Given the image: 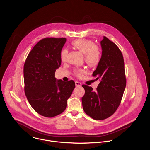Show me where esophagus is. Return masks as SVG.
<instances>
[{"mask_svg": "<svg viewBox=\"0 0 150 150\" xmlns=\"http://www.w3.org/2000/svg\"><path fill=\"white\" fill-rule=\"evenodd\" d=\"M75 85H76V87H81V85H82V84H81L79 82L76 81V82H75Z\"/></svg>", "mask_w": 150, "mask_h": 150, "instance_id": "obj_1", "label": "esophagus"}]
</instances>
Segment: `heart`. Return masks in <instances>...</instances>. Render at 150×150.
Masks as SVG:
<instances>
[{"label": "heart", "mask_w": 150, "mask_h": 150, "mask_svg": "<svg viewBox=\"0 0 150 150\" xmlns=\"http://www.w3.org/2000/svg\"><path fill=\"white\" fill-rule=\"evenodd\" d=\"M72 46L84 54L85 60L87 64L91 67L97 66L100 63L101 59V52L99 47L94 44L91 40L78 38L72 42ZM68 50L63 49L60 53V59L62 62H65L68 54ZM87 73V71L83 68H76L75 69L74 74L78 78H82L83 74Z\"/></svg>", "instance_id": "b5f03b06"}]
</instances>
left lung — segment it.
I'll return each mask as SVG.
<instances>
[{"label":"left lung","instance_id":"1","mask_svg":"<svg viewBox=\"0 0 150 150\" xmlns=\"http://www.w3.org/2000/svg\"><path fill=\"white\" fill-rule=\"evenodd\" d=\"M100 43L101 59L93 76L101 81L95 91L88 85H82L85 90L82 98L83 109L94 120H104L114 114L120 104L126 84L121 51L105 36Z\"/></svg>","mask_w":150,"mask_h":150}]
</instances>
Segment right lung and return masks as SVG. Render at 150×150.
Instances as JSON below:
<instances>
[{
	"mask_svg": "<svg viewBox=\"0 0 150 150\" xmlns=\"http://www.w3.org/2000/svg\"><path fill=\"white\" fill-rule=\"evenodd\" d=\"M66 41L65 38L53 37L40 40L24 63L25 96L33 109L46 117L64 112L75 87L73 80L65 82L54 77L61 65L60 53Z\"/></svg>",
	"mask_w": 150,
	"mask_h": 150,
	"instance_id": "add662e5",
	"label": "right lung"
}]
</instances>
